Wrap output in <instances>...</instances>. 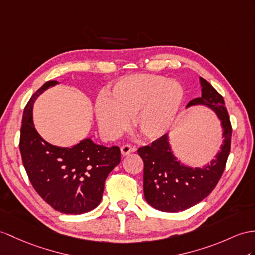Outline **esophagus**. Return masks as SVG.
<instances>
[{
	"instance_id": "obj_1",
	"label": "esophagus",
	"mask_w": 255,
	"mask_h": 255,
	"mask_svg": "<svg viewBox=\"0 0 255 255\" xmlns=\"http://www.w3.org/2000/svg\"><path fill=\"white\" fill-rule=\"evenodd\" d=\"M135 150H136V148L133 147V146H129V145H123L121 147V153L123 154V156H127V154L131 153Z\"/></svg>"
}]
</instances>
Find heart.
<instances>
[{"instance_id":"obj_1","label":"heart","mask_w":255,"mask_h":255,"mask_svg":"<svg viewBox=\"0 0 255 255\" xmlns=\"http://www.w3.org/2000/svg\"><path fill=\"white\" fill-rule=\"evenodd\" d=\"M184 98L182 85L157 74H133L117 81L95 103L101 134L115 139L128 128L145 139H158L174 123Z\"/></svg>"}]
</instances>
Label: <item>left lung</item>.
<instances>
[{"instance_id": "left-lung-1", "label": "left lung", "mask_w": 255, "mask_h": 255, "mask_svg": "<svg viewBox=\"0 0 255 255\" xmlns=\"http://www.w3.org/2000/svg\"><path fill=\"white\" fill-rule=\"evenodd\" d=\"M200 84L202 95L190 101L186 108L202 105L212 109L220 119L223 144L215 159L202 167L183 164L173 153L167 134L137 150L144 161L145 199L162 212L184 211L208 197L219 183L231 152L233 129L224 98L203 78Z\"/></svg>"}]
</instances>
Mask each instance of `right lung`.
I'll list each match as a JSON object with an SVG mask.
<instances>
[{
	"mask_svg": "<svg viewBox=\"0 0 255 255\" xmlns=\"http://www.w3.org/2000/svg\"><path fill=\"white\" fill-rule=\"evenodd\" d=\"M56 84L57 81L43 84L24 107L19 139L21 159L30 183L43 200L61 213L83 214L101 203L105 182L120 163L121 151L118 146L96 145L91 138L65 148L41 137L33 124V103Z\"/></svg>",
	"mask_w": 255,
	"mask_h": 255,
	"instance_id": "1",
	"label": "right lung"
}]
</instances>
